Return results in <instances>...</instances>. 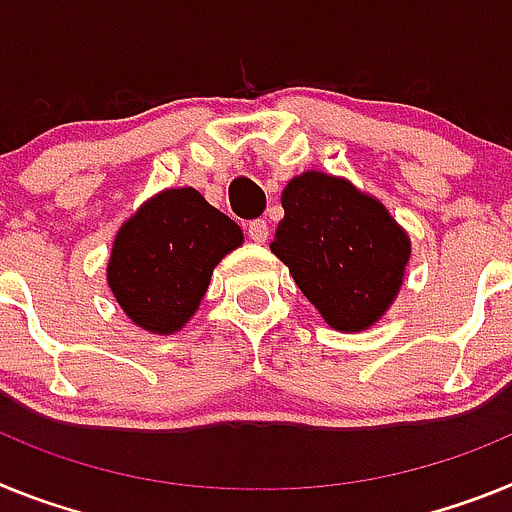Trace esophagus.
<instances>
[{
	"instance_id": "esophagus-1",
	"label": "esophagus",
	"mask_w": 512,
	"mask_h": 512,
	"mask_svg": "<svg viewBox=\"0 0 512 512\" xmlns=\"http://www.w3.org/2000/svg\"><path fill=\"white\" fill-rule=\"evenodd\" d=\"M268 221H262V219H257V221H250V224H247V237L252 239V242H265V239H268Z\"/></svg>"
}]
</instances>
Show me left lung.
I'll return each mask as SVG.
<instances>
[{
	"mask_svg": "<svg viewBox=\"0 0 512 512\" xmlns=\"http://www.w3.org/2000/svg\"><path fill=\"white\" fill-rule=\"evenodd\" d=\"M286 216L273 252L332 330L363 332L384 317L404 283L410 234L389 208L345 177L309 170L281 193Z\"/></svg>",
	"mask_w": 512,
	"mask_h": 512,
	"instance_id": "obj_1",
	"label": "left lung"
}]
</instances>
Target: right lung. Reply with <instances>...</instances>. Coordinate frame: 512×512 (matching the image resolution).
I'll list each match as a JSON object with an SVG mask.
<instances>
[{"mask_svg": "<svg viewBox=\"0 0 512 512\" xmlns=\"http://www.w3.org/2000/svg\"><path fill=\"white\" fill-rule=\"evenodd\" d=\"M242 242V229L195 188L159 190L115 234L108 286L136 327L175 335L201 306L213 268Z\"/></svg>", "mask_w": 512, "mask_h": 512, "instance_id": "right-lung-1", "label": "right lung"}]
</instances>
